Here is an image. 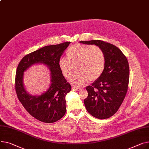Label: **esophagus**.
I'll return each instance as SVG.
<instances>
[{
    "label": "esophagus",
    "mask_w": 149,
    "mask_h": 149,
    "mask_svg": "<svg viewBox=\"0 0 149 149\" xmlns=\"http://www.w3.org/2000/svg\"><path fill=\"white\" fill-rule=\"evenodd\" d=\"M80 90H81V88L74 87V86L72 87V91H80Z\"/></svg>",
    "instance_id": "obj_1"
}]
</instances>
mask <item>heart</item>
Returning <instances> with one entry per match:
<instances>
[{"label": "heart", "instance_id": "heart-1", "mask_svg": "<svg viewBox=\"0 0 149 149\" xmlns=\"http://www.w3.org/2000/svg\"><path fill=\"white\" fill-rule=\"evenodd\" d=\"M66 56L59 58L58 66L65 78H69L75 66L77 72L69 80L72 85L82 87L89 80L94 81L102 74L106 57L102 48L97 45L87 46L77 44L69 48Z\"/></svg>", "mask_w": 149, "mask_h": 149}]
</instances>
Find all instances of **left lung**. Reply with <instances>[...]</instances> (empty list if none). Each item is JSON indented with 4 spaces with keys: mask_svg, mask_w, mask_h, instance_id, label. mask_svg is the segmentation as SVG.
I'll use <instances>...</instances> for the list:
<instances>
[{
    "mask_svg": "<svg viewBox=\"0 0 149 149\" xmlns=\"http://www.w3.org/2000/svg\"><path fill=\"white\" fill-rule=\"evenodd\" d=\"M102 48L105 57L104 71L91 86L86 87L88 92L84 103L92 116L105 119L113 116L125 97L130 79V66L126 56L115 45L101 40L80 41Z\"/></svg>",
    "mask_w": 149,
    "mask_h": 149,
    "instance_id": "8db88e82",
    "label": "left lung"
}]
</instances>
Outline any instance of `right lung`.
I'll use <instances>...</instances> for the list:
<instances>
[{"instance_id":"obj_1","label":"right lung","mask_w":149,"mask_h":149,"mask_svg":"<svg viewBox=\"0 0 149 149\" xmlns=\"http://www.w3.org/2000/svg\"><path fill=\"white\" fill-rule=\"evenodd\" d=\"M70 42L44 47L26 55L19 62L15 76V91L26 111L37 120L44 123H54L66 113L65 97L71 90L58 66V62ZM41 63L51 72V84L40 95H32L25 90L23 83L24 72L33 64Z\"/></svg>"}]
</instances>
